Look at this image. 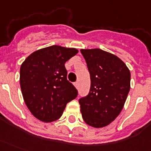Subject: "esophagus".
Instances as JSON below:
<instances>
[{
    "label": "esophagus",
    "instance_id": "esophagus-1",
    "mask_svg": "<svg viewBox=\"0 0 151 151\" xmlns=\"http://www.w3.org/2000/svg\"><path fill=\"white\" fill-rule=\"evenodd\" d=\"M74 86H75L76 88H77V89L78 88V81H76V82H74Z\"/></svg>",
    "mask_w": 151,
    "mask_h": 151
}]
</instances>
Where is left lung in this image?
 Wrapping results in <instances>:
<instances>
[{
  "label": "left lung",
  "instance_id": "8db88e82",
  "mask_svg": "<svg viewBox=\"0 0 151 151\" xmlns=\"http://www.w3.org/2000/svg\"><path fill=\"white\" fill-rule=\"evenodd\" d=\"M90 75L89 93L79 99L85 122L95 128L109 125L123 108L130 73L121 59L100 49L81 50Z\"/></svg>",
  "mask_w": 151,
  "mask_h": 151
}]
</instances>
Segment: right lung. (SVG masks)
I'll return each mask as SVG.
<instances>
[{"label":"right lung","instance_id":"obj_1","mask_svg":"<svg viewBox=\"0 0 151 151\" xmlns=\"http://www.w3.org/2000/svg\"><path fill=\"white\" fill-rule=\"evenodd\" d=\"M73 48L52 45L30 54L20 69V84L28 109L45 122L58 120L66 104L78 96L67 80L65 63L78 53Z\"/></svg>","mask_w":151,"mask_h":151}]
</instances>
